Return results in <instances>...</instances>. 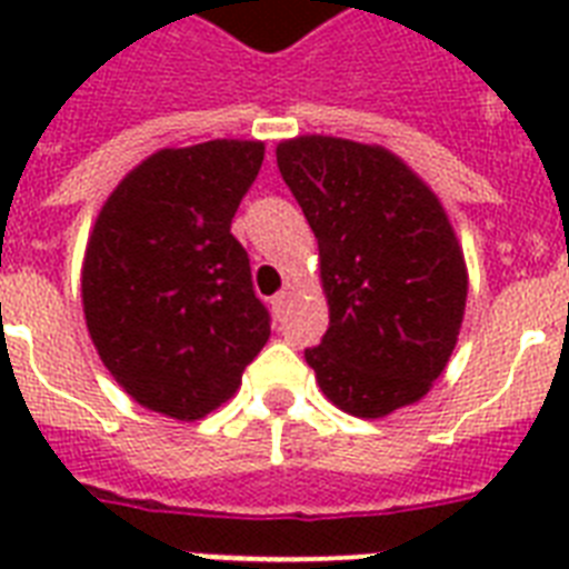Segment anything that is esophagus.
Listing matches in <instances>:
<instances>
[{"mask_svg":"<svg viewBox=\"0 0 569 569\" xmlns=\"http://www.w3.org/2000/svg\"><path fill=\"white\" fill-rule=\"evenodd\" d=\"M289 301H292V292H289V289H283V292H277L274 298H271V310H274L277 319L283 316L286 307H289Z\"/></svg>","mask_w":569,"mask_h":569,"instance_id":"esophagus-1","label":"esophagus"}]
</instances>
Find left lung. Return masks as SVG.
<instances>
[{
    "label": "left lung",
    "mask_w": 569,
    "mask_h": 569,
    "mask_svg": "<svg viewBox=\"0 0 569 569\" xmlns=\"http://www.w3.org/2000/svg\"><path fill=\"white\" fill-rule=\"evenodd\" d=\"M277 168L319 239L330 325L303 357L351 416L413 405L449 363L467 262L437 194L383 147L301 136Z\"/></svg>",
    "instance_id": "obj_1"
}]
</instances>
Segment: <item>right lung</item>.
<instances>
[{"instance_id": "obj_1", "label": "right lung", "mask_w": 569, "mask_h": 569, "mask_svg": "<svg viewBox=\"0 0 569 569\" xmlns=\"http://www.w3.org/2000/svg\"><path fill=\"white\" fill-rule=\"evenodd\" d=\"M262 141L159 150L97 214L82 266L88 333L111 378L156 413L194 422L239 389L271 337L230 232Z\"/></svg>"}]
</instances>
